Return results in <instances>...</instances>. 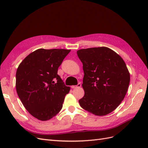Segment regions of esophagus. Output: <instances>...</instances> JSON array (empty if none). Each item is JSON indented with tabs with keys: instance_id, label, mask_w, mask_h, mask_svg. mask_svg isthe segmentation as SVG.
I'll return each instance as SVG.
<instances>
[{
	"instance_id": "34e87169",
	"label": "esophagus",
	"mask_w": 148,
	"mask_h": 148,
	"mask_svg": "<svg viewBox=\"0 0 148 148\" xmlns=\"http://www.w3.org/2000/svg\"><path fill=\"white\" fill-rule=\"evenodd\" d=\"M81 86H82V84L79 83H78L77 85H75V86H71V88H73V89H74V88H77L81 87Z\"/></svg>"
}]
</instances>
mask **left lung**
<instances>
[{
	"mask_svg": "<svg viewBox=\"0 0 148 148\" xmlns=\"http://www.w3.org/2000/svg\"><path fill=\"white\" fill-rule=\"evenodd\" d=\"M83 63L82 86L84 95L79 100L83 109L98 116L109 114L123 100L130 76L124 60L106 47L80 49Z\"/></svg>",
	"mask_w": 148,
	"mask_h": 148,
	"instance_id": "1",
	"label": "left lung"
}]
</instances>
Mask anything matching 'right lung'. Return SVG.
I'll use <instances>...</instances> for the list:
<instances>
[{
  "label": "right lung",
  "instance_id": "add662e5",
  "mask_svg": "<svg viewBox=\"0 0 148 148\" xmlns=\"http://www.w3.org/2000/svg\"><path fill=\"white\" fill-rule=\"evenodd\" d=\"M70 50L39 49L25 57L16 73V89L25 109L41 121L59 112L70 87L57 74Z\"/></svg>",
  "mask_w": 148,
  "mask_h": 148
}]
</instances>
